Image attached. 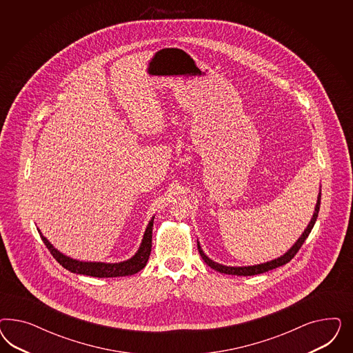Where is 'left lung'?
<instances>
[{"label": "left lung", "mask_w": 353, "mask_h": 353, "mask_svg": "<svg viewBox=\"0 0 353 353\" xmlns=\"http://www.w3.org/2000/svg\"><path fill=\"white\" fill-rule=\"evenodd\" d=\"M321 204V189L319 192V196H317V203L314 207V212L313 216L310 219V224L304 229L303 234L300 235L299 239L292 245V247L288 250V252H285L282 256L277 257L274 260H270L267 263H261V264H256V265H248V267H228V265H223V264H219L214 260H211L210 257L207 256L201 247V243L198 242V251L201 254V256L204 260V263L208 265V267L212 268L216 272H220V273H224V274H232V276H255V274H260V273H265L268 270H272V269H276L278 267H282L285 264H288L290 260L292 257L296 255V252L299 251L300 247L303 246L304 241L308 238L310 230L313 229L314 223L317 220V216H319V211H320Z\"/></svg>", "instance_id": "8db88e82"}]
</instances>
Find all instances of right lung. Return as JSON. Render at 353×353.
Masks as SVG:
<instances>
[{
	"mask_svg": "<svg viewBox=\"0 0 353 353\" xmlns=\"http://www.w3.org/2000/svg\"><path fill=\"white\" fill-rule=\"evenodd\" d=\"M154 217H151L149 224L146 226V230L143 233L142 242L139 245L137 252L133 256L120 263H101V261H80L72 257L65 256L61 251H58L55 247L43 236V233L39 230L41 235L45 246L50 251L54 259L65 268L67 270L83 274V276H90V277L111 278V277H125L139 273L146 267V263L149 260L150 252H151V241H152V225H154Z\"/></svg>",
	"mask_w": 353,
	"mask_h": 353,
	"instance_id": "right-lung-1",
	"label": "right lung"
}]
</instances>
